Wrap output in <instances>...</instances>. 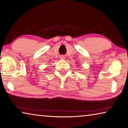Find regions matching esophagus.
I'll return each mask as SVG.
<instances>
[{
    "mask_svg": "<svg viewBox=\"0 0 128 128\" xmlns=\"http://www.w3.org/2000/svg\"><path fill=\"white\" fill-rule=\"evenodd\" d=\"M60 60H64L65 59V57L63 56H62L60 57Z\"/></svg>",
    "mask_w": 128,
    "mask_h": 128,
    "instance_id": "obj_1",
    "label": "esophagus"
}]
</instances>
